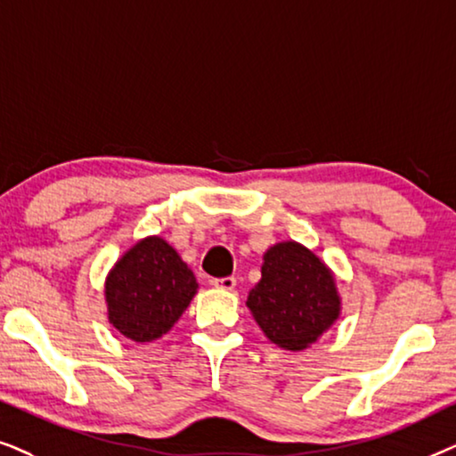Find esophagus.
I'll return each instance as SVG.
<instances>
[{"instance_id": "obj_1", "label": "esophagus", "mask_w": 456, "mask_h": 456, "mask_svg": "<svg viewBox=\"0 0 456 456\" xmlns=\"http://www.w3.org/2000/svg\"><path fill=\"white\" fill-rule=\"evenodd\" d=\"M210 283L218 289H233L235 283H238V279H235V277H221V279H212Z\"/></svg>"}]
</instances>
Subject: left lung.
Masks as SVG:
<instances>
[{
	"label": "left lung",
	"instance_id": "obj_1",
	"mask_svg": "<svg viewBox=\"0 0 456 456\" xmlns=\"http://www.w3.org/2000/svg\"><path fill=\"white\" fill-rule=\"evenodd\" d=\"M246 305L265 336L285 350H305L339 314L331 271L296 241L266 250L263 277Z\"/></svg>",
	"mask_w": 456,
	"mask_h": 456
}]
</instances>
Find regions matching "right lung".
<instances>
[{
    "instance_id": "obj_1",
    "label": "right lung",
    "mask_w": 456,
    "mask_h": 456,
    "mask_svg": "<svg viewBox=\"0 0 456 456\" xmlns=\"http://www.w3.org/2000/svg\"><path fill=\"white\" fill-rule=\"evenodd\" d=\"M193 273L160 238H145L106 279L108 319L133 342H154L177 323L196 296Z\"/></svg>"
}]
</instances>
